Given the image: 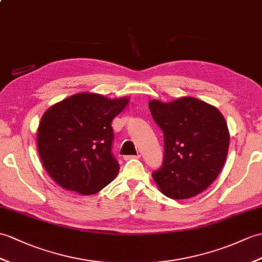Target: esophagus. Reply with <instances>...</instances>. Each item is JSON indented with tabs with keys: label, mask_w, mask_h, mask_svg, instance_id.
Wrapping results in <instances>:
<instances>
[{
	"label": "esophagus",
	"mask_w": 262,
	"mask_h": 262,
	"mask_svg": "<svg viewBox=\"0 0 262 262\" xmlns=\"http://www.w3.org/2000/svg\"><path fill=\"white\" fill-rule=\"evenodd\" d=\"M125 161H128V160H132V159H141V155L137 154V155H129V156H125L124 157Z\"/></svg>",
	"instance_id": "1"
}]
</instances>
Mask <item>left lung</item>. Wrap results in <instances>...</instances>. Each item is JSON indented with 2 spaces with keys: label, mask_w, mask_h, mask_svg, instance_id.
<instances>
[{
  "label": "left lung",
  "mask_w": 262,
  "mask_h": 262,
  "mask_svg": "<svg viewBox=\"0 0 262 262\" xmlns=\"http://www.w3.org/2000/svg\"><path fill=\"white\" fill-rule=\"evenodd\" d=\"M148 107L164 134V159L153 178L169 199L195 196L213 182L226 162L230 135L214 106L192 97Z\"/></svg>",
  "instance_id": "obj_1"
}]
</instances>
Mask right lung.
<instances>
[{
  "mask_svg": "<svg viewBox=\"0 0 262 262\" xmlns=\"http://www.w3.org/2000/svg\"><path fill=\"white\" fill-rule=\"evenodd\" d=\"M128 101L81 93L48 109L38 128V150L57 184L89 195L116 178L119 164L112 151V121Z\"/></svg>",
  "mask_w": 262,
  "mask_h": 262,
  "instance_id": "right-lung-1",
  "label": "right lung"
}]
</instances>
